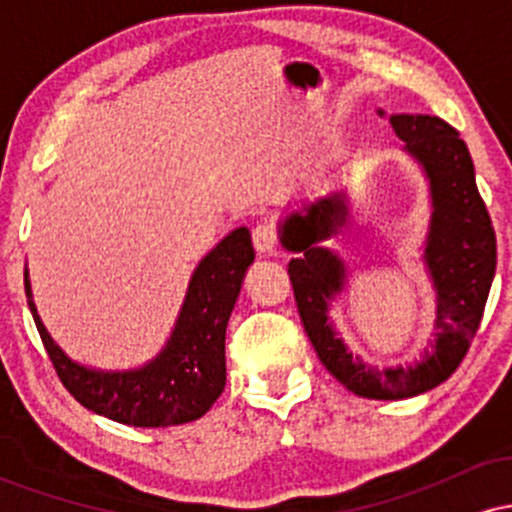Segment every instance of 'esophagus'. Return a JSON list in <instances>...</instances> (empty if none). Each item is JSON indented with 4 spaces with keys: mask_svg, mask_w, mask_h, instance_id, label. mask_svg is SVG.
Segmentation results:
<instances>
[{
    "mask_svg": "<svg viewBox=\"0 0 512 512\" xmlns=\"http://www.w3.org/2000/svg\"><path fill=\"white\" fill-rule=\"evenodd\" d=\"M252 245H255V250L260 252V255H272L276 252V231L274 226H269V223H260V226H255V231H252Z\"/></svg>",
    "mask_w": 512,
    "mask_h": 512,
    "instance_id": "obj_1",
    "label": "esophagus"
}]
</instances>
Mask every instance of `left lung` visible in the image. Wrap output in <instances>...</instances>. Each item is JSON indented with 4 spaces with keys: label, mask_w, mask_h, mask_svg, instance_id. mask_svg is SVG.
Masks as SVG:
<instances>
[{
    "label": "left lung",
    "mask_w": 512,
    "mask_h": 512,
    "mask_svg": "<svg viewBox=\"0 0 512 512\" xmlns=\"http://www.w3.org/2000/svg\"><path fill=\"white\" fill-rule=\"evenodd\" d=\"M385 117L383 110H378ZM404 151L428 182L431 219L424 264L436 291V334L419 361L378 368L351 354L330 320L332 303L344 293L346 262L325 248L349 221L346 190L303 202L279 221V240L289 252V276L305 334L317 358L358 397L407 399L424 395L455 373L479 330L496 274V233L477 190L467 144L448 122L433 115H390Z\"/></svg>",
    "instance_id": "8db88e82"
}]
</instances>
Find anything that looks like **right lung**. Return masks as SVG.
Here are the masks:
<instances>
[{"mask_svg":"<svg viewBox=\"0 0 512 512\" xmlns=\"http://www.w3.org/2000/svg\"><path fill=\"white\" fill-rule=\"evenodd\" d=\"M252 262L250 231L240 226L195 267L166 346L144 366L127 370L91 368L64 354L40 320L28 269L23 281L40 339L76 402L117 424L166 428L197 421L226 387L228 317Z\"/></svg>","mask_w":512,"mask_h":512,"instance_id":"1","label":"right lung"}]
</instances>
